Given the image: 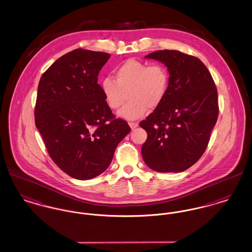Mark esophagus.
I'll use <instances>...</instances> for the list:
<instances>
[{"label": "esophagus", "mask_w": 252, "mask_h": 252, "mask_svg": "<svg viewBox=\"0 0 252 252\" xmlns=\"http://www.w3.org/2000/svg\"><path fill=\"white\" fill-rule=\"evenodd\" d=\"M128 125L131 127V129H135L138 126V123L137 122H130V123H128Z\"/></svg>", "instance_id": "34e87169"}]
</instances>
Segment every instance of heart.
Segmentation results:
<instances>
[{
	"mask_svg": "<svg viewBox=\"0 0 252 252\" xmlns=\"http://www.w3.org/2000/svg\"><path fill=\"white\" fill-rule=\"evenodd\" d=\"M169 72L159 63L148 65L137 60H127L113 71V78L106 77L101 90L108 108L118 110L126 96L129 100L119 112L126 120H135L144 116L147 109L159 107L167 94ZM127 95H125V94Z\"/></svg>",
	"mask_w": 252,
	"mask_h": 252,
	"instance_id": "1",
	"label": "heart"
}]
</instances>
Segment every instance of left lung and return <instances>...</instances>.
Returning a JSON list of instances; mask_svg holds the SVG:
<instances>
[{"label": "left lung", "mask_w": 252, "mask_h": 252, "mask_svg": "<svg viewBox=\"0 0 252 252\" xmlns=\"http://www.w3.org/2000/svg\"><path fill=\"white\" fill-rule=\"evenodd\" d=\"M145 58L163 63L170 81L161 105L140 123L147 132L142 156L157 172H182L209 144L219 112L216 84L201 60L180 51L160 50Z\"/></svg>", "instance_id": "obj_1"}]
</instances>
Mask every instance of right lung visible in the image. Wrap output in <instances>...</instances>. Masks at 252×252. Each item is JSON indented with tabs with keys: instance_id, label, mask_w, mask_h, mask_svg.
<instances>
[{
	"instance_id": "obj_1",
	"label": "right lung",
	"mask_w": 252,
	"mask_h": 252,
	"mask_svg": "<svg viewBox=\"0 0 252 252\" xmlns=\"http://www.w3.org/2000/svg\"><path fill=\"white\" fill-rule=\"evenodd\" d=\"M110 55L75 49L56 60L40 77L35 123L49 155L67 175L94 179L109 166L130 132L116 119L97 84Z\"/></svg>"
}]
</instances>
